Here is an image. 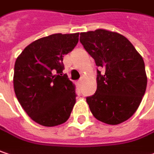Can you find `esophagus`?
<instances>
[{
    "label": "esophagus",
    "instance_id": "obj_1",
    "mask_svg": "<svg viewBox=\"0 0 154 154\" xmlns=\"http://www.w3.org/2000/svg\"><path fill=\"white\" fill-rule=\"evenodd\" d=\"M77 86H79V87H80V86L83 85V80H82V79L78 80V81L77 82Z\"/></svg>",
    "mask_w": 154,
    "mask_h": 154
}]
</instances>
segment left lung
I'll use <instances>...</instances> for the list:
<instances>
[{"label":"left lung","instance_id":"1","mask_svg":"<svg viewBox=\"0 0 154 154\" xmlns=\"http://www.w3.org/2000/svg\"><path fill=\"white\" fill-rule=\"evenodd\" d=\"M80 42L95 60L97 91L86 97L96 119L119 125L130 119L145 95L147 77L142 57L126 37L97 29L80 34Z\"/></svg>","mask_w":154,"mask_h":154}]
</instances>
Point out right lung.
<instances>
[{"mask_svg": "<svg viewBox=\"0 0 154 154\" xmlns=\"http://www.w3.org/2000/svg\"><path fill=\"white\" fill-rule=\"evenodd\" d=\"M78 36L79 33H59L40 38L15 61V96L32 120L41 125L66 122L76 104L75 85L63 73V57L76 47Z\"/></svg>", "mask_w": 154, "mask_h": 154, "instance_id": "add662e5", "label": "right lung"}]
</instances>
